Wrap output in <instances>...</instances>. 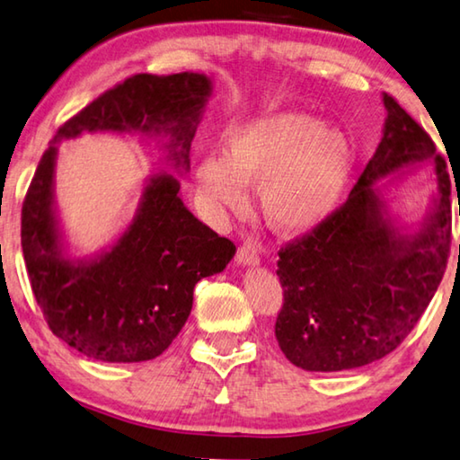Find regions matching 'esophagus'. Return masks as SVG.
<instances>
[{
    "instance_id": "34e87169",
    "label": "esophagus",
    "mask_w": 460,
    "mask_h": 460,
    "mask_svg": "<svg viewBox=\"0 0 460 460\" xmlns=\"http://www.w3.org/2000/svg\"><path fill=\"white\" fill-rule=\"evenodd\" d=\"M237 264L239 266H258L260 264V245L256 242H247L242 243V247L237 250Z\"/></svg>"
}]
</instances>
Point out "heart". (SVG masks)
I'll use <instances>...</instances> for the list:
<instances>
[{
    "label": "heart",
    "mask_w": 460,
    "mask_h": 460,
    "mask_svg": "<svg viewBox=\"0 0 460 460\" xmlns=\"http://www.w3.org/2000/svg\"><path fill=\"white\" fill-rule=\"evenodd\" d=\"M356 159L352 138L319 116L272 112L233 128L225 155H204L196 165V184L217 213H243L247 184L261 181L260 207L270 227L305 235L340 208Z\"/></svg>",
    "instance_id": "b5f03b06"
}]
</instances>
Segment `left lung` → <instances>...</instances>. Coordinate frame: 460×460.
Here are the masks:
<instances>
[{"label":"left lung","instance_id":"left-lung-1","mask_svg":"<svg viewBox=\"0 0 460 460\" xmlns=\"http://www.w3.org/2000/svg\"><path fill=\"white\" fill-rule=\"evenodd\" d=\"M383 138L344 207L279 253L284 305L276 340L295 367L311 373L358 368L391 354L447 270L453 225L447 162L395 98L383 93ZM426 163L437 190L422 223L407 232L390 215L384 192Z\"/></svg>","mask_w":460,"mask_h":460}]
</instances>
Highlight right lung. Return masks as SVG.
Masks as SVG:
<instances>
[{
  "label": "right lung",
  "mask_w": 460,
  "mask_h": 460,
  "mask_svg": "<svg viewBox=\"0 0 460 460\" xmlns=\"http://www.w3.org/2000/svg\"><path fill=\"white\" fill-rule=\"evenodd\" d=\"M210 96L204 73L128 77L65 122L36 167L22 207L26 270L50 332L87 358H157L190 315L196 282L223 272L237 250L186 208L176 176L155 172L127 229L92 256H71L55 200L57 145L82 133L141 135L184 176Z\"/></svg>",
  "instance_id": "obj_1"
}]
</instances>
